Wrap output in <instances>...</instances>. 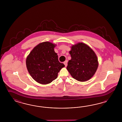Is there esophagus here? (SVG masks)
Wrapping results in <instances>:
<instances>
[{
  "instance_id": "34e87169",
  "label": "esophagus",
  "mask_w": 122,
  "mask_h": 122,
  "mask_svg": "<svg viewBox=\"0 0 122 122\" xmlns=\"http://www.w3.org/2000/svg\"><path fill=\"white\" fill-rule=\"evenodd\" d=\"M63 63H64V64L65 65V66H67V60H66V61Z\"/></svg>"
}]
</instances>
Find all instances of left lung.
I'll return each instance as SVG.
<instances>
[{
  "mask_svg": "<svg viewBox=\"0 0 122 122\" xmlns=\"http://www.w3.org/2000/svg\"><path fill=\"white\" fill-rule=\"evenodd\" d=\"M69 53L71 59L68 62L66 69L71 75L78 81L89 80L96 72L98 65L94 52L87 45L79 43L72 46Z\"/></svg>",
  "mask_w": 122,
  "mask_h": 122,
  "instance_id": "1",
  "label": "left lung"
}]
</instances>
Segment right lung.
Instances as JSON below:
<instances>
[{
	"label": "right lung",
	"mask_w": 122,
	"mask_h": 122,
	"mask_svg": "<svg viewBox=\"0 0 122 122\" xmlns=\"http://www.w3.org/2000/svg\"><path fill=\"white\" fill-rule=\"evenodd\" d=\"M55 45L46 41L38 45L30 53L26 60V66L31 76L37 82L46 85L56 79L62 68L54 51Z\"/></svg>",
	"instance_id": "right-lung-1"
}]
</instances>
